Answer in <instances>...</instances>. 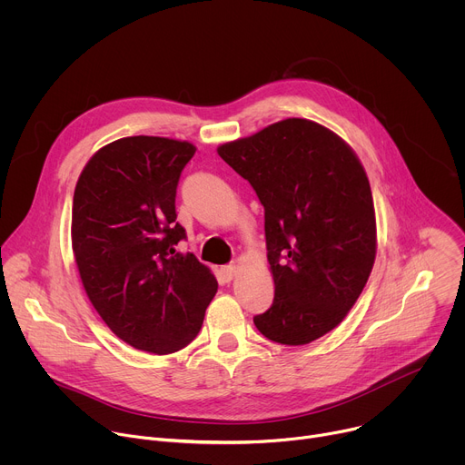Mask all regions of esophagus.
I'll return each mask as SVG.
<instances>
[{"label": "esophagus", "mask_w": 465, "mask_h": 465, "mask_svg": "<svg viewBox=\"0 0 465 465\" xmlns=\"http://www.w3.org/2000/svg\"><path fill=\"white\" fill-rule=\"evenodd\" d=\"M221 272H223V276H224L226 280H233V276L239 272V264H237V262L224 264V267L221 269Z\"/></svg>", "instance_id": "esophagus-1"}]
</instances>
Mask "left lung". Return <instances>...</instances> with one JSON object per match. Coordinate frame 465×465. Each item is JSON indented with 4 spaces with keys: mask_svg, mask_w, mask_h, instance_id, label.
<instances>
[{
    "mask_svg": "<svg viewBox=\"0 0 465 465\" xmlns=\"http://www.w3.org/2000/svg\"><path fill=\"white\" fill-rule=\"evenodd\" d=\"M217 153L264 208L274 302L253 316L259 333L285 346L323 337L355 305L375 261V210L361 160L333 130L300 117Z\"/></svg>",
    "mask_w": 465,
    "mask_h": 465,
    "instance_id": "8db88e82",
    "label": "left lung"
}]
</instances>
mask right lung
<instances>
[{"label":"right lung","instance_id":"obj_1","mask_svg":"<svg viewBox=\"0 0 465 465\" xmlns=\"http://www.w3.org/2000/svg\"><path fill=\"white\" fill-rule=\"evenodd\" d=\"M196 147L130 136L99 149L74 194L72 246L83 287L112 333L132 348L169 355L203 327L217 292L212 271L176 252V185Z\"/></svg>","mask_w":465,"mask_h":465}]
</instances>
